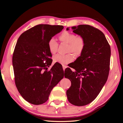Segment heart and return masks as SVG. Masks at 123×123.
Masks as SVG:
<instances>
[{"label": "heart", "mask_w": 123, "mask_h": 123, "mask_svg": "<svg viewBox=\"0 0 123 123\" xmlns=\"http://www.w3.org/2000/svg\"><path fill=\"white\" fill-rule=\"evenodd\" d=\"M70 51L75 55L78 56L81 53L82 49V42L81 39L79 36L76 37L70 44Z\"/></svg>", "instance_id": "b5f03b06"}]
</instances>
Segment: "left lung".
Here are the masks:
<instances>
[{
  "label": "left lung",
  "instance_id": "obj_1",
  "mask_svg": "<svg viewBox=\"0 0 123 123\" xmlns=\"http://www.w3.org/2000/svg\"><path fill=\"white\" fill-rule=\"evenodd\" d=\"M57 33L51 25H37L22 34L16 44L12 56L15 85L22 97L33 105L45 103L64 77L51 67L49 42Z\"/></svg>",
  "mask_w": 123,
  "mask_h": 123
}]
</instances>
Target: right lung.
Here are the masks:
<instances>
[{
  "label": "right lung",
  "mask_w": 123,
  "mask_h": 123,
  "mask_svg": "<svg viewBox=\"0 0 123 123\" xmlns=\"http://www.w3.org/2000/svg\"><path fill=\"white\" fill-rule=\"evenodd\" d=\"M80 36L83 46L80 56L69 66L74 69L69 79L71 86L67 91L68 101L78 106L87 105L97 97L108 77L111 51L104 33L88 25L72 27Z\"/></svg>",
  "instance_id": "obj_1"
}]
</instances>
